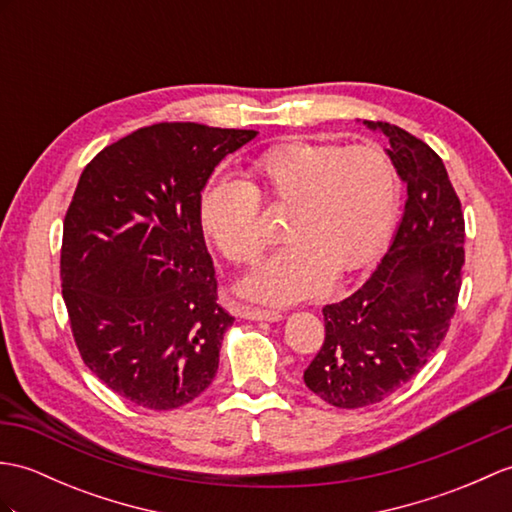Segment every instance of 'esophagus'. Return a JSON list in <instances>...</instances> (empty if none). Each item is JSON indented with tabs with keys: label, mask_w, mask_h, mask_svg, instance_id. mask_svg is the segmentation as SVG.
<instances>
[{
	"label": "esophagus",
	"mask_w": 512,
	"mask_h": 512,
	"mask_svg": "<svg viewBox=\"0 0 512 512\" xmlns=\"http://www.w3.org/2000/svg\"><path fill=\"white\" fill-rule=\"evenodd\" d=\"M240 316L246 320H268V323H277V320L283 318V314L277 310H261V307L253 305H242Z\"/></svg>",
	"instance_id": "34e87169"
}]
</instances>
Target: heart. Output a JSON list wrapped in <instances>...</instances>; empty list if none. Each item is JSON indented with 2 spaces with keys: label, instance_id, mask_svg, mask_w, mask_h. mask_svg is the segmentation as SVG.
<instances>
[{
  "label": "heart",
  "instance_id": "b5f03b06",
  "mask_svg": "<svg viewBox=\"0 0 512 512\" xmlns=\"http://www.w3.org/2000/svg\"><path fill=\"white\" fill-rule=\"evenodd\" d=\"M251 183L216 176L198 202L200 227L233 264H253L266 248L261 201L288 207L279 251L240 281L266 303H294L384 251L401 207V176L377 144L342 146L292 139L248 165Z\"/></svg>",
  "mask_w": 512,
  "mask_h": 512
}]
</instances>
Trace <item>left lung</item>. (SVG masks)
Here are the masks:
<instances>
[{
	"instance_id": "1",
	"label": "left lung",
	"mask_w": 512,
	"mask_h": 512,
	"mask_svg": "<svg viewBox=\"0 0 512 512\" xmlns=\"http://www.w3.org/2000/svg\"><path fill=\"white\" fill-rule=\"evenodd\" d=\"M364 124L388 137L408 200L373 275L323 307L325 340L303 379L344 410L379 403L427 364L447 336L465 266V218L443 159L399 126Z\"/></svg>"
}]
</instances>
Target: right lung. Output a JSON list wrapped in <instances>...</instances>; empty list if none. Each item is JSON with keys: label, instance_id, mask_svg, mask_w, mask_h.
<instances>
[{"label": "right lung", "instance_id": "right-lung-1", "mask_svg": "<svg viewBox=\"0 0 512 512\" xmlns=\"http://www.w3.org/2000/svg\"><path fill=\"white\" fill-rule=\"evenodd\" d=\"M257 130L163 122L95 154L63 222L71 334L91 373L148 410L194 401L218 371L233 316L198 218L200 192Z\"/></svg>", "mask_w": 512, "mask_h": 512}]
</instances>
